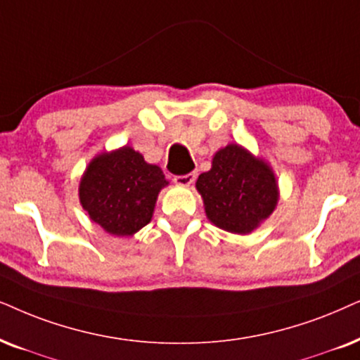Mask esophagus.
<instances>
[{
	"instance_id": "1",
	"label": "esophagus",
	"mask_w": 360,
	"mask_h": 360,
	"mask_svg": "<svg viewBox=\"0 0 360 360\" xmlns=\"http://www.w3.org/2000/svg\"><path fill=\"white\" fill-rule=\"evenodd\" d=\"M195 179H197V174H195V172H190V174H185V175H175L174 181L176 185L188 186V185L193 184Z\"/></svg>"
}]
</instances>
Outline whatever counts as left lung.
<instances>
[{
  "mask_svg": "<svg viewBox=\"0 0 360 360\" xmlns=\"http://www.w3.org/2000/svg\"><path fill=\"white\" fill-rule=\"evenodd\" d=\"M197 190L210 221L238 235L253 231L278 203L271 169L233 143L214 153L212 170L198 176Z\"/></svg>",
  "mask_w": 360,
  "mask_h": 360,
  "instance_id": "obj_1",
  "label": "left lung"
}]
</instances>
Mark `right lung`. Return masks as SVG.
I'll use <instances>...</instances> for the list:
<instances>
[{"mask_svg":"<svg viewBox=\"0 0 360 360\" xmlns=\"http://www.w3.org/2000/svg\"><path fill=\"white\" fill-rule=\"evenodd\" d=\"M169 181L157 165L122 147L91 162L79 198L92 221L115 236H129L150 221L158 191Z\"/></svg>","mask_w":360,"mask_h":360,"instance_id":"1","label":"right lung"}]
</instances>
